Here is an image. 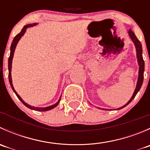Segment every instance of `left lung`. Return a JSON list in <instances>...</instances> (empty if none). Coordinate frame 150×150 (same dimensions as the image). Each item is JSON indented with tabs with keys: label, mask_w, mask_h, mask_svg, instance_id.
Instances as JSON below:
<instances>
[{
	"label": "left lung",
	"mask_w": 150,
	"mask_h": 150,
	"mask_svg": "<svg viewBox=\"0 0 150 150\" xmlns=\"http://www.w3.org/2000/svg\"><path fill=\"white\" fill-rule=\"evenodd\" d=\"M128 35H129L130 38H131L132 41L134 42V45H135L136 47V50H137V60H138V64L139 65V78H138V81H137V87H136L135 91H134V93H133V96H131V99L127 102L126 104H125L122 107H120L117 110H120V109L123 108L125 107V106L128 105L133 99H134V97L136 96V95L137 94V93L139 92V91L140 90L141 87H142V83H143V80H144V62L143 57H142V44H141L140 41L138 40V38H137V36L135 35L134 33H133L132 30L130 29L128 30ZM103 110H105V109H103Z\"/></svg>",
	"instance_id": "left-lung-1"
}]
</instances>
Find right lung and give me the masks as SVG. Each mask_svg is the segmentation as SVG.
Segmentation results:
<instances>
[{
  "label": "right lung",
  "instance_id": "add662e5",
  "mask_svg": "<svg viewBox=\"0 0 150 150\" xmlns=\"http://www.w3.org/2000/svg\"><path fill=\"white\" fill-rule=\"evenodd\" d=\"M37 25V23L30 24V25H25V26H24V28H22V31H21L20 33H19V34L16 35L14 37V38H13V41H12L11 45L10 57H9V58H8V80H9L10 85H11V88L13 89V92H14L15 94L16 95V96H17V97H18V99H19V100H20L21 102H22V103H23V104H25V105L27 107H28V108L31 109V110H36V111H39V112H44V111H48V110H52V109H54V107H57V106L59 104V103L60 99H61V96H60L59 99V101L57 102V103L53 104V105H51V106H49V107H33V106L29 105V104H28L27 103H25V102H24L23 99H22V98H21L20 96H19V95L17 93H16V91L14 90V88H13V84H12L11 74V71L12 59H13V53H14V51H15V48H16V44H17V43H18L19 40H20V38H22V36L24 35V34H25V32H26L27 28H31V27L35 26V25Z\"/></svg>",
  "mask_w": 150,
  "mask_h": 150
}]
</instances>
